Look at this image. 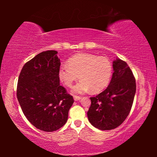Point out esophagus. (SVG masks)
Returning a JSON list of instances; mask_svg holds the SVG:
<instances>
[{"instance_id":"1","label":"esophagus","mask_w":157,"mask_h":157,"mask_svg":"<svg viewBox=\"0 0 157 157\" xmlns=\"http://www.w3.org/2000/svg\"><path fill=\"white\" fill-rule=\"evenodd\" d=\"M73 98H74V100H75V101H78L79 100H80L81 98H82V97L81 96H78V95H74Z\"/></svg>"}]
</instances>
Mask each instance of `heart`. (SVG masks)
<instances>
[{
	"mask_svg": "<svg viewBox=\"0 0 157 157\" xmlns=\"http://www.w3.org/2000/svg\"><path fill=\"white\" fill-rule=\"evenodd\" d=\"M112 69V64L107 57L78 54L70 58L68 63L60 66L59 77L66 86L71 87L80 75L82 79L72 89L75 94H84L91 90L99 92L108 85Z\"/></svg>",
	"mask_w": 157,
	"mask_h": 157,
	"instance_id": "heart-1",
	"label": "heart"
}]
</instances>
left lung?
<instances>
[{
  "label": "left lung",
  "instance_id": "obj_1",
  "mask_svg": "<svg viewBox=\"0 0 157 157\" xmlns=\"http://www.w3.org/2000/svg\"><path fill=\"white\" fill-rule=\"evenodd\" d=\"M110 84L91 101L87 116L93 126L101 130L115 129L128 116L136 93V80L127 63L120 59L113 62Z\"/></svg>",
  "mask_w": 157,
  "mask_h": 157
}]
</instances>
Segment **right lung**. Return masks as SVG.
Wrapping results in <instances>:
<instances>
[{
    "mask_svg": "<svg viewBox=\"0 0 157 157\" xmlns=\"http://www.w3.org/2000/svg\"><path fill=\"white\" fill-rule=\"evenodd\" d=\"M56 50L39 53L25 63L18 79L17 96L29 122L44 132L64 125L74 100L59 84L60 59Z\"/></svg>",
    "mask_w": 157,
    "mask_h": 157,
    "instance_id": "add662e5",
    "label": "right lung"
}]
</instances>
